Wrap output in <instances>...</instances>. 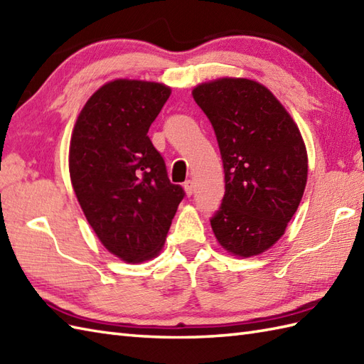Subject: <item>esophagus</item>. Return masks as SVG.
<instances>
[{"instance_id":"34e87169","label":"esophagus","mask_w":364,"mask_h":364,"mask_svg":"<svg viewBox=\"0 0 364 364\" xmlns=\"http://www.w3.org/2000/svg\"><path fill=\"white\" fill-rule=\"evenodd\" d=\"M184 191H186V196L188 197H191L192 194H194V181H191V180H188V181H184Z\"/></svg>"}]
</instances>
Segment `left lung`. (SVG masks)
<instances>
[{
    "mask_svg": "<svg viewBox=\"0 0 364 364\" xmlns=\"http://www.w3.org/2000/svg\"><path fill=\"white\" fill-rule=\"evenodd\" d=\"M218 137L225 196L211 218L223 249L253 257L284 233L304 196L308 158L288 111L262 84L220 78L192 90Z\"/></svg>",
    "mask_w": 364,
    "mask_h": 364,
    "instance_id": "obj_1",
    "label": "left lung"
}]
</instances>
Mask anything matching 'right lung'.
<instances>
[{
  "instance_id": "add662e5",
  "label": "right lung",
  "mask_w": 364,
  "mask_h": 364,
  "mask_svg": "<svg viewBox=\"0 0 364 364\" xmlns=\"http://www.w3.org/2000/svg\"><path fill=\"white\" fill-rule=\"evenodd\" d=\"M168 97L164 84L115 80L87 100L73 128L76 198L102 244L127 262L156 257L184 198L146 134Z\"/></svg>"
}]
</instances>
